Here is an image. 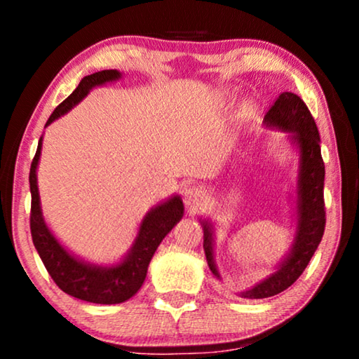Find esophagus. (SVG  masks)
Wrapping results in <instances>:
<instances>
[{
	"label": "esophagus",
	"instance_id": "34e87169",
	"mask_svg": "<svg viewBox=\"0 0 359 359\" xmlns=\"http://www.w3.org/2000/svg\"><path fill=\"white\" fill-rule=\"evenodd\" d=\"M205 199V194L203 189L196 188V186H189V188H186L184 191V203L186 205H189V208H199V205H203Z\"/></svg>",
	"mask_w": 359,
	"mask_h": 359
}]
</instances>
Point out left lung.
<instances>
[{"instance_id": "obj_1", "label": "left lung", "mask_w": 359, "mask_h": 359, "mask_svg": "<svg viewBox=\"0 0 359 359\" xmlns=\"http://www.w3.org/2000/svg\"><path fill=\"white\" fill-rule=\"evenodd\" d=\"M264 122L294 134L301 149V173H299L297 201V235L291 255L271 276L243 292V297L264 299L283 292L304 273L312 255L320 243L325 230V201H323V180L325 165L320 154V135L316 121L301 97L294 93H283L269 107ZM204 252L210 271H215L212 258V232L204 222Z\"/></svg>"}]
</instances>
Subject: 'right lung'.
Instances as JSON below:
<instances>
[{
  "label": "right lung",
  "mask_w": 359,
  "mask_h": 359,
  "mask_svg": "<svg viewBox=\"0 0 359 359\" xmlns=\"http://www.w3.org/2000/svg\"><path fill=\"white\" fill-rule=\"evenodd\" d=\"M119 72L102 70L93 75H88L80 81V85L65 101L60 102L48 117L47 124L53 122L57 117L70 111L78 101L88 95L93 86L102 85L119 78ZM42 139L39 140L37 151L31 163L29 183H31V235L34 247L41 257L43 266L50 274L53 283L70 296L81 299V301L93 304H119L130 299L139 291L145 281L147 269L155 250L158 248L165 235L175 227L176 222L183 217V201L178 196L166 201L158 208H155L149 215H145L140 225L139 237H137L132 252L124 262L114 268H96L78 262L73 258L43 224L41 205H39L37 191V161L41 156Z\"/></svg>",
  "instance_id": "obj_1"
}]
</instances>
